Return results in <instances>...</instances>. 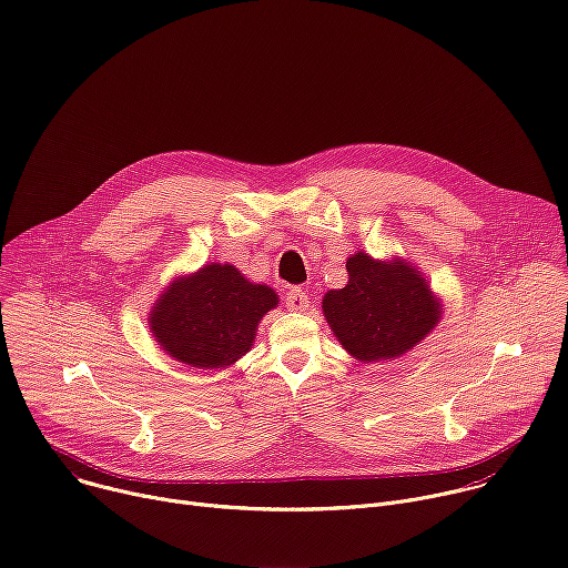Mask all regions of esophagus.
Listing matches in <instances>:
<instances>
[{
	"mask_svg": "<svg viewBox=\"0 0 568 568\" xmlns=\"http://www.w3.org/2000/svg\"><path fill=\"white\" fill-rule=\"evenodd\" d=\"M285 305L292 312H305L310 307V296L301 287H292L285 296Z\"/></svg>",
	"mask_w": 568,
	"mask_h": 568,
	"instance_id": "1",
	"label": "esophagus"
}]
</instances>
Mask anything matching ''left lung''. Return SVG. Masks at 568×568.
I'll return each mask as SVG.
<instances>
[{
	"mask_svg": "<svg viewBox=\"0 0 568 568\" xmlns=\"http://www.w3.org/2000/svg\"><path fill=\"white\" fill-rule=\"evenodd\" d=\"M346 270V287L323 296V314L355 359H395L438 326L443 305L412 263L375 261L357 252Z\"/></svg>",
	"mask_w": 568,
	"mask_h": 568,
	"instance_id": "8db88e82",
	"label": "left lung"
}]
</instances>
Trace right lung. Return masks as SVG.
<instances>
[{"mask_svg": "<svg viewBox=\"0 0 568 568\" xmlns=\"http://www.w3.org/2000/svg\"><path fill=\"white\" fill-rule=\"evenodd\" d=\"M278 294L233 265L211 263L173 281L150 310V331L171 357L195 368H224L250 353L263 314Z\"/></svg>", "mask_w": 568, "mask_h": 568, "instance_id": "add662e5", "label": "right lung"}]
</instances>
